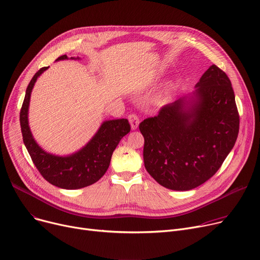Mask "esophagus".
Listing matches in <instances>:
<instances>
[{
	"mask_svg": "<svg viewBox=\"0 0 260 260\" xmlns=\"http://www.w3.org/2000/svg\"><path fill=\"white\" fill-rule=\"evenodd\" d=\"M128 121L131 123V126H132V129H136L138 126H139V123H140V120L138 118L137 115L135 114H132L128 116Z\"/></svg>",
	"mask_w": 260,
	"mask_h": 260,
	"instance_id": "esophagus-1",
	"label": "esophagus"
}]
</instances>
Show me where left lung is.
<instances>
[{
    "label": "left lung",
    "instance_id": "left-lung-1",
    "mask_svg": "<svg viewBox=\"0 0 260 260\" xmlns=\"http://www.w3.org/2000/svg\"><path fill=\"white\" fill-rule=\"evenodd\" d=\"M143 160L162 186L193 189L220 169L239 132L235 94L226 74L212 65L192 93L142 121Z\"/></svg>",
    "mask_w": 260,
    "mask_h": 260
}]
</instances>
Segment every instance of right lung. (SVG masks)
Instances as JSON below:
<instances>
[{
	"label": "right lung",
	"mask_w": 260,
	"mask_h": 260,
	"mask_svg": "<svg viewBox=\"0 0 260 260\" xmlns=\"http://www.w3.org/2000/svg\"><path fill=\"white\" fill-rule=\"evenodd\" d=\"M79 60L80 58H71ZM68 60L66 54L56 61ZM48 67H42L27 86L20 113L21 131L24 144L40 174L52 185L65 189H78L97 182L107 171L112 155L120 140L131 131L127 119L104 121L93 137L79 151L66 156L50 154L35 140L28 123L30 95L38 78Z\"/></svg>",
	"instance_id": "1"
}]
</instances>
